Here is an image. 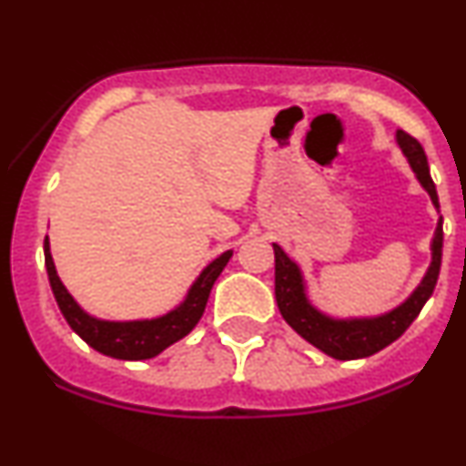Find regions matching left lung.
<instances>
[{
  "label": "left lung",
  "instance_id": "left-lung-1",
  "mask_svg": "<svg viewBox=\"0 0 466 466\" xmlns=\"http://www.w3.org/2000/svg\"><path fill=\"white\" fill-rule=\"evenodd\" d=\"M397 144L408 157L416 179L420 181V186L427 190L438 210L441 208L438 192L434 181H431L430 164H427V155L422 151L420 142L411 137L410 133L397 131ZM274 256L276 302L285 322L309 344H313L315 349L326 352L333 360H363V357H370L392 344L394 339H399L408 330V326L419 318L420 309L434 293L442 260V217L438 218L434 238H431V263L427 267V274L422 276L420 285L397 309L374 315V318H330V315L322 313L309 300L307 285H304L302 269L298 263H293L276 243Z\"/></svg>",
  "mask_w": 466,
  "mask_h": 466
}]
</instances>
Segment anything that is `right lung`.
I'll use <instances>...</instances> for the list:
<instances>
[{
	"label": "right lung",
	"instance_id": "1",
	"mask_svg": "<svg viewBox=\"0 0 466 466\" xmlns=\"http://www.w3.org/2000/svg\"><path fill=\"white\" fill-rule=\"evenodd\" d=\"M44 254L52 293H55L58 309H61L67 324L72 326L74 333H76L80 339L87 341L94 350L103 352L106 357H114V360L127 361L151 360V357L159 355V352L168 349L170 344L179 341L181 337L188 335L201 319L203 311H206L212 285H215L217 278L221 276L228 260L232 258V249H228L223 251L218 258L212 260V263L201 271L199 278L192 282L184 302H181L179 307H175L173 311L151 319L111 322V319L94 318V315H89L76 300H74L72 293L67 291L66 285L61 282V278L56 274L55 260H52L50 254V238L47 237L44 243Z\"/></svg>",
	"mask_w": 466,
	"mask_h": 466
}]
</instances>
